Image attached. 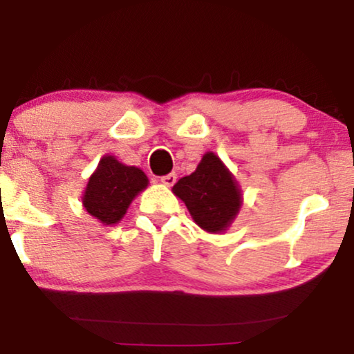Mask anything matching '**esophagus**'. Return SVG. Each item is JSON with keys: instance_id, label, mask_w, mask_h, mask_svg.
Returning a JSON list of instances; mask_svg holds the SVG:
<instances>
[{"instance_id": "obj_1", "label": "esophagus", "mask_w": 354, "mask_h": 354, "mask_svg": "<svg viewBox=\"0 0 354 354\" xmlns=\"http://www.w3.org/2000/svg\"><path fill=\"white\" fill-rule=\"evenodd\" d=\"M161 182H162L166 187H172L174 183L177 182V176H176V174H167V176L161 177Z\"/></svg>"}]
</instances>
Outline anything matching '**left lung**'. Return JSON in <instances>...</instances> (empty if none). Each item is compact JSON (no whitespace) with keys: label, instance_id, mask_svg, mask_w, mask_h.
<instances>
[{"label":"left lung","instance_id":"obj_1","mask_svg":"<svg viewBox=\"0 0 354 354\" xmlns=\"http://www.w3.org/2000/svg\"><path fill=\"white\" fill-rule=\"evenodd\" d=\"M174 195L185 203L198 227L209 234H222L239 216L241 188L216 153L203 154L196 171L172 187Z\"/></svg>","mask_w":354,"mask_h":354}]
</instances>
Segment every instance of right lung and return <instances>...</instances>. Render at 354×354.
<instances>
[{
    "mask_svg": "<svg viewBox=\"0 0 354 354\" xmlns=\"http://www.w3.org/2000/svg\"><path fill=\"white\" fill-rule=\"evenodd\" d=\"M148 187V177L140 167L125 166L106 154L86 183L82 205L103 225H114L127 212L130 203Z\"/></svg>",
    "mask_w": 354,
    "mask_h": 354,
    "instance_id": "obj_1",
    "label": "right lung"
}]
</instances>
